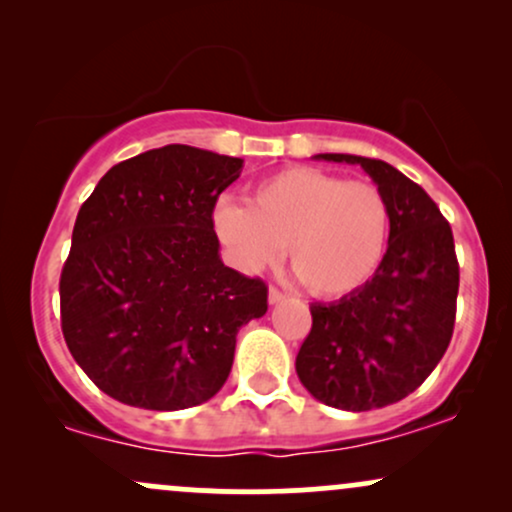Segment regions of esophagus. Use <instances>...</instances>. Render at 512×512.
Instances as JSON below:
<instances>
[{"label": "esophagus", "mask_w": 512, "mask_h": 512, "mask_svg": "<svg viewBox=\"0 0 512 512\" xmlns=\"http://www.w3.org/2000/svg\"><path fill=\"white\" fill-rule=\"evenodd\" d=\"M267 298H269V305H276V303H284V301H286L284 293H281L279 289H274V286H272V289H269Z\"/></svg>", "instance_id": "obj_1"}]
</instances>
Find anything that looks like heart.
<instances>
[{"instance_id": "heart-1", "label": "heart", "mask_w": 512, "mask_h": 512, "mask_svg": "<svg viewBox=\"0 0 512 512\" xmlns=\"http://www.w3.org/2000/svg\"><path fill=\"white\" fill-rule=\"evenodd\" d=\"M214 231L243 272H260L289 248L313 296L344 298L373 279L390 236V204L375 182L293 166L267 175L248 207L223 199Z\"/></svg>"}]
</instances>
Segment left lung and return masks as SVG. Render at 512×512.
I'll return each mask as SVG.
<instances>
[{"mask_svg":"<svg viewBox=\"0 0 512 512\" xmlns=\"http://www.w3.org/2000/svg\"><path fill=\"white\" fill-rule=\"evenodd\" d=\"M313 158L363 168L390 204V238L363 289L310 305L313 330L296 356V373L327 407L380 409L424 383L450 344L460 289L450 223L424 187L390 163L351 154Z\"/></svg>","mask_w":512,"mask_h":512,"instance_id":"left-lung-1","label":"left lung"}]
</instances>
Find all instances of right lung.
Returning <instances> with one entry per match:
<instances>
[{
	"label": "right lung",
	"mask_w": 512,
	"mask_h": 512,
	"mask_svg": "<svg viewBox=\"0 0 512 512\" xmlns=\"http://www.w3.org/2000/svg\"><path fill=\"white\" fill-rule=\"evenodd\" d=\"M243 158L168 144L117 163L81 204L60 279L62 332L105 395L139 409L207 402L267 286L226 267L214 204Z\"/></svg>",
	"instance_id": "right-lung-1"
}]
</instances>
